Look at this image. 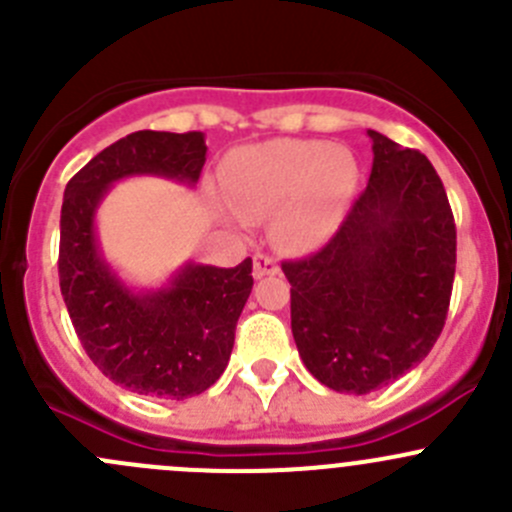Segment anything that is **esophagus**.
I'll return each instance as SVG.
<instances>
[{"label": "esophagus", "instance_id": "obj_1", "mask_svg": "<svg viewBox=\"0 0 512 512\" xmlns=\"http://www.w3.org/2000/svg\"><path fill=\"white\" fill-rule=\"evenodd\" d=\"M277 270H280V267L275 265L272 257L255 255V262H252V275H255V280H262V277L267 275H277Z\"/></svg>", "mask_w": 512, "mask_h": 512}]
</instances>
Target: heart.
<instances>
[{
	"instance_id": "heart-1",
	"label": "heart",
	"mask_w": 512,
	"mask_h": 512,
	"mask_svg": "<svg viewBox=\"0 0 512 512\" xmlns=\"http://www.w3.org/2000/svg\"><path fill=\"white\" fill-rule=\"evenodd\" d=\"M359 183L352 151L327 141H267L232 153L223 193L237 218H272V240L287 252L322 245L347 213Z\"/></svg>"
}]
</instances>
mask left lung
<instances>
[{
  "label": "left lung",
  "instance_id": "1",
  "mask_svg": "<svg viewBox=\"0 0 512 512\" xmlns=\"http://www.w3.org/2000/svg\"><path fill=\"white\" fill-rule=\"evenodd\" d=\"M371 138V175L337 235L282 262L304 366L339 394H369L426 359L446 324L456 225L423 153Z\"/></svg>",
  "mask_w": 512,
  "mask_h": 512
}]
</instances>
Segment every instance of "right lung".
Listing matches in <instances>:
<instances>
[{
    "mask_svg": "<svg viewBox=\"0 0 512 512\" xmlns=\"http://www.w3.org/2000/svg\"><path fill=\"white\" fill-rule=\"evenodd\" d=\"M203 133L136 131L103 148L64 190L59 285L71 324L98 369L153 399H188L220 379L252 292V260L237 267L185 262L163 287L133 289L103 257L96 213L113 183L158 175L193 188Z\"/></svg>",
    "mask_w": 512,
    "mask_h": 512,
    "instance_id": "1",
    "label": "right lung"
}]
</instances>
